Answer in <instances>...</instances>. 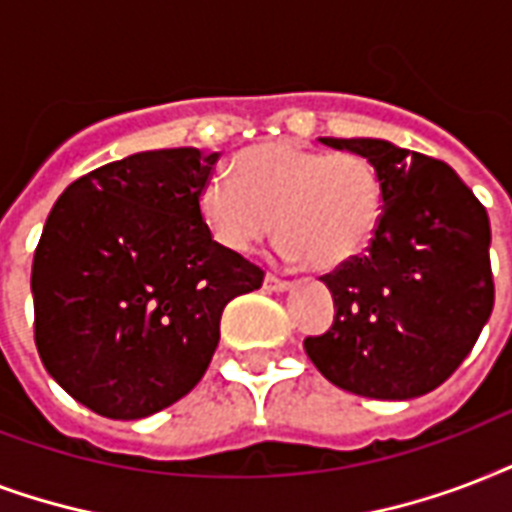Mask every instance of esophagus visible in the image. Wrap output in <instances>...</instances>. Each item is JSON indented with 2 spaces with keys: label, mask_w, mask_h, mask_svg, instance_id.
Returning <instances> with one entry per match:
<instances>
[{
  "label": "esophagus",
  "mask_w": 512,
  "mask_h": 512,
  "mask_svg": "<svg viewBox=\"0 0 512 512\" xmlns=\"http://www.w3.org/2000/svg\"><path fill=\"white\" fill-rule=\"evenodd\" d=\"M264 288H269V291H288V288H291V280L267 272V277H264Z\"/></svg>",
  "instance_id": "esophagus-1"
}]
</instances>
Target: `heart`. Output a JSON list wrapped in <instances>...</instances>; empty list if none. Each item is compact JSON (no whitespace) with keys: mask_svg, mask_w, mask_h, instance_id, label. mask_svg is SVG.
Listing matches in <instances>:
<instances>
[{"mask_svg":"<svg viewBox=\"0 0 512 512\" xmlns=\"http://www.w3.org/2000/svg\"><path fill=\"white\" fill-rule=\"evenodd\" d=\"M382 211V181L366 157L326 154L293 141L245 149L235 176L216 173L200 194L202 219L224 248L251 251L275 232L277 221L283 256L307 259L320 272L358 259Z\"/></svg>","mask_w":512,"mask_h":512,"instance_id":"heart-1","label":"heart"}]
</instances>
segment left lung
Masks as SVG:
<instances>
[{
  "mask_svg": "<svg viewBox=\"0 0 512 512\" xmlns=\"http://www.w3.org/2000/svg\"><path fill=\"white\" fill-rule=\"evenodd\" d=\"M366 157L384 189L363 256L320 280L334 323L304 350L342 390L408 400L441 387L473 350L494 307L489 216L441 160L379 138H320Z\"/></svg>",
  "mask_w": 512,
  "mask_h": 512,
  "instance_id": "left-lung-1",
  "label": "left lung"
}]
</instances>
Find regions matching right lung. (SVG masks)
I'll return each instance as SVG.
<instances>
[{
  "label": "right lung",
  "mask_w": 512,
  "mask_h": 512,
  "mask_svg": "<svg viewBox=\"0 0 512 512\" xmlns=\"http://www.w3.org/2000/svg\"><path fill=\"white\" fill-rule=\"evenodd\" d=\"M216 162L192 146L130 154L66 186L47 216L34 342L55 382L101 417L141 419L184 398L219 347L224 307L264 283L202 219Z\"/></svg>",
  "instance_id": "add662e5"
}]
</instances>
